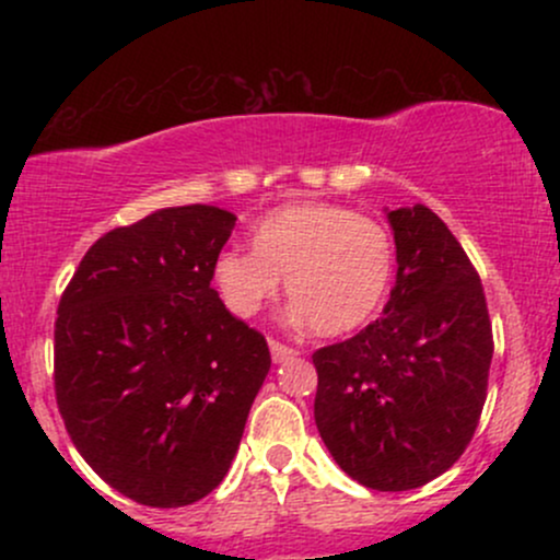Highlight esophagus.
Listing matches in <instances>:
<instances>
[{"label": "esophagus", "instance_id": "obj_1", "mask_svg": "<svg viewBox=\"0 0 560 560\" xmlns=\"http://www.w3.org/2000/svg\"><path fill=\"white\" fill-rule=\"evenodd\" d=\"M268 345H271V358H273V363H284V361H289V358L298 355V350H294V347L279 342V339H271V342H268Z\"/></svg>", "mask_w": 560, "mask_h": 560}]
</instances>
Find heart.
Instances as JSON below:
<instances>
[{
	"label": "heart",
	"mask_w": 560,
	"mask_h": 560,
	"mask_svg": "<svg viewBox=\"0 0 560 560\" xmlns=\"http://www.w3.org/2000/svg\"><path fill=\"white\" fill-rule=\"evenodd\" d=\"M213 279L221 300L249 318L284 279L298 318L337 337L374 316L392 279V240L374 218L331 202H292L253 231V253L223 249Z\"/></svg>",
	"instance_id": "heart-1"
}]
</instances>
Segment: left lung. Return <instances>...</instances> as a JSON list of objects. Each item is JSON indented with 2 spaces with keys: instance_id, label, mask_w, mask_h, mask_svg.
Segmentation results:
<instances>
[{
  "instance_id": "8db88e82",
  "label": "left lung",
  "mask_w": 560,
  "mask_h": 560,
  "mask_svg": "<svg viewBox=\"0 0 560 560\" xmlns=\"http://www.w3.org/2000/svg\"><path fill=\"white\" fill-rule=\"evenodd\" d=\"M397 276L384 316L313 352L316 427L339 468L378 492L416 490L464 455L487 400L485 287L427 205L389 213Z\"/></svg>"
}]
</instances>
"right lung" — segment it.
Returning a JSON list of instances; mask_svg holds the SVG:
<instances>
[{"label":"right lung","instance_id":"add662e5","mask_svg":"<svg viewBox=\"0 0 560 560\" xmlns=\"http://www.w3.org/2000/svg\"><path fill=\"white\" fill-rule=\"evenodd\" d=\"M236 218L165 208L102 234L57 305L55 397L89 466L141 505L226 477L271 352L210 281Z\"/></svg>","mask_w":560,"mask_h":560}]
</instances>
